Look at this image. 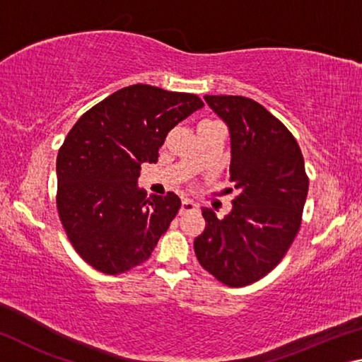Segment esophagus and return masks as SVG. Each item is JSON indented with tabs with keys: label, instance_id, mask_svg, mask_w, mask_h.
I'll return each mask as SVG.
<instances>
[{
	"label": "esophagus",
	"instance_id": "esophagus-1",
	"mask_svg": "<svg viewBox=\"0 0 362 362\" xmlns=\"http://www.w3.org/2000/svg\"><path fill=\"white\" fill-rule=\"evenodd\" d=\"M196 209H198V204H194L193 201H189V199H183L179 214H180V216H183V214L193 212V211H196Z\"/></svg>",
	"mask_w": 362,
	"mask_h": 362
}]
</instances>
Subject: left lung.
<instances>
[{
  "mask_svg": "<svg viewBox=\"0 0 362 362\" xmlns=\"http://www.w3.org/2000/svg\"><path fill=\"white\" fill-rule=\"evenodd\" d=\"M230 131V182L240 189L222 220L203 207L206 228L194 254L230 287L268 274L283 260L302 223L308 177L297 140L265 107L243 95H204Z\"/></svg>",
  "mask_w": 362,
  "mask_h": 362,
  "instance_id": "left-lung-1",
  "label": "left lung"
}]
</instances>
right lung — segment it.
Returning a JSON list of instances; mask_svg holds the SVG:
<instances>
[{"instance_id":"add662e5","label":"right lung","mask_w":362,"mask_h":362,"mask_svg":"<svg viewBox=\"0 0 362 362\" xmlns=\"http://www.w3.org/2000/svg\"><path fill=\"white\" fill-rule=\"evenodd\" d=\"M204 103L148 84L116 90L86 112L57 155V211L86 263L119 274L148 260L180 209V198L137 185L140 164L156 163L170 129Z\"/></svg>"}]
</instances>
